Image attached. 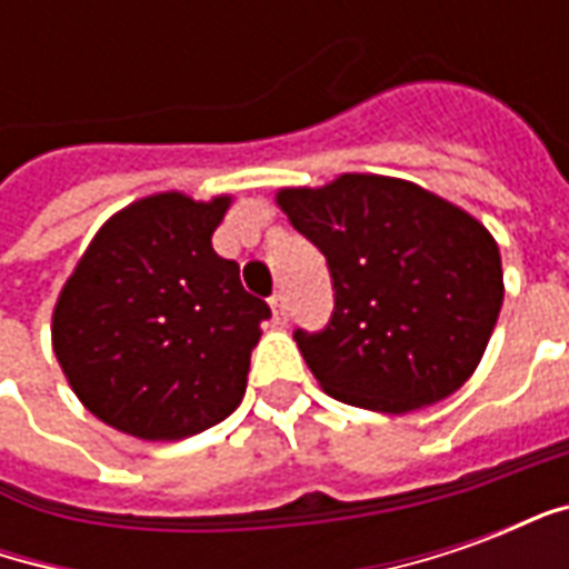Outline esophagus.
Instances as JSON below:
<instances>
[{
    "label": "esophagus",
    "mask_w": 569,
    "mask_h": 569,
    "mask_svg": "<svg viewBox=\"0 0 569 569\" xmlns=\"http://www.w3.org/2000/svg\"><path fill=\"white\" fill-rule=\"evenodd\" d=\"M271 313L277 326H286V320H289V305H286L283 292H277V296L271 298Z\"/></svg>",
    "instance_id": "1"
}]
</instances>
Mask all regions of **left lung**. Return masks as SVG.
Returning <instances> with one entry per match:
<instances>
[{"instance_id":"8db88e82","label":"left lung","mask_w":569,"mask_h":569,"mask_svg":"<svg viewBox=\"0 0 569 569\" xmlns=\"http://www.w3.org/2000/svg\"><path fill=\"white\" fill-rule=\"evenodd\" d=\"M277 207L332 273L329 326L296 332L326 393L408 415L472 378L502 308L500 247L476 216L375 173L280 188Z\"/></svg>"}]
</instances>
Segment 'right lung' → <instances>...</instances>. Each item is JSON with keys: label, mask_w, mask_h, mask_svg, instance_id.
<instances>
[{"label": "right lung", "mask_w": 569, "mask_h": 569, "mask_svg": "<svg viewBox=\"0 0 569 569\" xmlns=\"http://www.w3.org/2000/svg\"><path fill=\"white\" fill-rule=\"evenodd\" d=\"M231 194L161 191L93 234L51 317V345L81 406L146 441L216 427L247 393L271 308L212 249Z\"/></svg>", "instance_id": "obj_1"}]
</instances>
